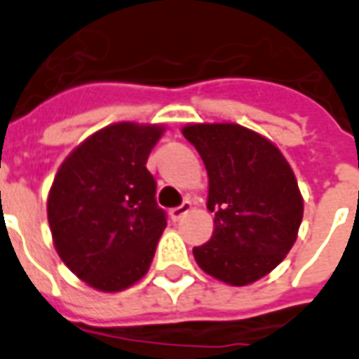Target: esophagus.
Returning a JSON list of instances; mask_svg holds the SVG:
<instances>
[{
  "label": "esophagus",
  "instance_id": "34e87169",
  "mask_svg": "<svg viewBox=\"0 0 359 359\" xmlns=\"http://www.w3.org/2000/svg\"><path fill=\"white\" fill-rule=\"evenodd\" d=\"M190 211H192V201L184 200V203H182V205L171 209V219L177 222V220L182 219V217H184L187 213H190Z\"/></svg>",
  "mask_w": 359,
  "mask_h": 359
}]
</instances>
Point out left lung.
I'll use <instances>...</instances> for the list:
<instances>
[{"instance_id": "8db88e82", "label": "left lung", "mask_w": 359, "mask_h": 359, "mask_svg": "<svg viewBox=\"0 0 359 359\" xmlns=\"http://www.w3.org/2000/svg\"><path fill=\"white\" fill-rule=\"evenodd\" d=\"M207 169V209L215 215L211 240L194 247L205 274L243 287L270 274L297 241L301 190L280 148L238 123L182 127Z\"/></svg>"}]
</instances>
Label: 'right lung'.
Segmentation results:
<instances>
[{
	"mask_svg": "<svg viewBox=\"0 0 359 359\" xmlns=\"http://www.w3.org/2000/svg\"><path fill=\"white\" fill-rule=\"evenodd\" d=\"M163 133L161 123H112L76 146L55 175L47 198L53 243L97 291H123L150 268L167 220L146 161Z\"/></svg>",
	"mask_w": 359,
	"mask_h": 359,
	"instance_id": "right-lung-1",
	"label": "right lung"
}]
</instances>
